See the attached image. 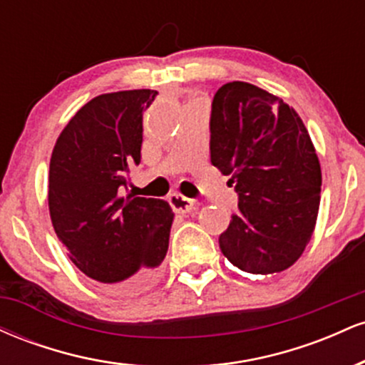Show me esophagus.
I'll return each mask as SVG.
<instances>
[{
  "mask_svg": "<svg viewBox=\"0 0 365 365\" xmlns=\"http://www.w3.org/2000/svg\"><path fill=\"white\" fill-rule=\"evenodd\" d=\"M170 206L173 207V211L177 212H190L195 209V202L192 199H188V197L182 195V194H171L170 199H168Z\"/></svg>",
  "mask_w": 365,
  "mask_h": 365,
  "instance_id": "obj_1",
  "label": "esophagus"
}]
</instances>
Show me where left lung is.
Masks as SVG:
<instances>
[{"label":"left lung","mask_w":365,"mask_h":365,"mask_svg":"<svg viewBox=\"0 0 365 365\" xmlns=\"http://www.w3.org/2000/svg\"><path fill=\"white\" fill-rule=\"evenodd\" d=\"M211 163L238 194L220 235L225 257L250 274L288 269L312 237L322 182L297 111L252 83H225L212 99Z\"/></svg>","instance_id":"left-lung-1"}]
</instances>
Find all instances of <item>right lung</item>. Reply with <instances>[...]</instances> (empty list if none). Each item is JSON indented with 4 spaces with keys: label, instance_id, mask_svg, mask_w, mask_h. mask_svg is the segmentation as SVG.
Returning a JSON list of instances; mask_svg holds the SVG:
<instances>
[{
    "label": "right lung",
    "instance_id": "right-lung-1",
    "mask_svg": "<svg viewBox=\"0 0 365 365\" xmlns=\"http://www.w3.org/2000/svg\"><path fill=\"white\" fill-rule=\"evenodd\" d=\"M156 91L101 94L72 116L54 144L48 204L53 228L83 274L108 290L149 288L168 252L166 200L121 197L140 165L142 113Z\"/></svg>",
    "mask_w": 365,
    "mask_h": 365
}]
</instances>
